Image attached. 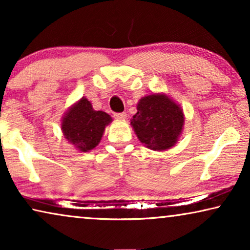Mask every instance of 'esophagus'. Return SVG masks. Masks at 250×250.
Returning a JSON list of instances; mask_svg holds the SVG:
<instances>
[{
    "label": "esophagus",
    "instance_id": "obj_1",
    "mask_svg": "<svg viewBox=\"0 0 250 250\" xmlns=\"http://www.w3.org/2000/svg\"><path fill=\"white\" fill-rule=\"evenodd\" d=\"M114 117L115 119H117V121H124V119H126V117H127V115H126L125 112H116Z\"/></svg>",
    "mask_w": 250,
    "mask_h": 250
}]
</instances>
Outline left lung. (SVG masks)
Instances as JSON below:
<instances>
[{
  "label": "left lung",
  "mask_w": 250,
  "mask_h": 250,
  "mask_svg": "<svg viewBox=\"0 0 250 250\" xmlns=\"http://www.w3.org/2000/svg\"><path fill=\"white\" fill-rule=\"evenodd\" d=\"M136 109L131 125L141 143L155 151L175 146L184 125L183 110L176 102L164 93H153L140 99Z\"/></svg>",
  "instance_id": "1"
}]
</instances>
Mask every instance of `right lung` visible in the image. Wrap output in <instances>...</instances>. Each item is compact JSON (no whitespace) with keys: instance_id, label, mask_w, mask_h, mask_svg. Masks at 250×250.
Segmentation results:
<instances>
[{"instance_id":"right-lung-1","label":"right lung","mask_w":250,"mask_h":250,"mask_svg":"<svg viewBox=\"0 0 250 250\" xmlns=\"http://www.w3.org/2000/svg\"><path fill=\"white\" fill-rule=\"evenodd\" d=\"M111 122L107 112L94 110L91 102L83 97L63 115L61 131L68 143L82 152H87L100 143L105 126Z\"/></svg>"}]
</instances>
